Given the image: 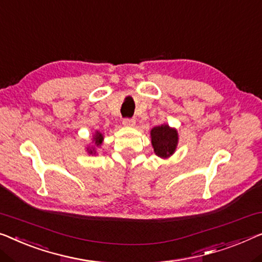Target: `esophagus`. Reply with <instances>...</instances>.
Listing matches in <instances>:
<instances>
[{"label":"esophagus","mask_w":262,"mask_h":262,"mask_svg":"<svg viewBox=\"0 0 262 262\" xmlns=\"http://www.w3.org/2000/svg\"><path fill=\"white\" fill-rule=\"evenodd\" d=\"M122 123H123V126H126V127H134L136 123V120L135 119H124Z\"/></svg>","instance_id":"esophagus-1"}]
</instances>
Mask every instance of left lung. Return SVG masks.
<instances>
[{
  "mask_svg": "<svg viewBox=\"0 0 262 262\" xmlns=\"http://www.w3.org/2000/svg\"><path fill=\"white\" fill-rule=\"evenodd\" d=\"M151 146L154 148V153L161 159H168L177 150L179 143V134L175 128H171L169 124L163 123L161 126H156L150 130Z\"/></svg>",
  "mask_w": 262,
  "mask_h": 262,
  "instance_id": "1",
  "label": "left lung"
}]
</instances>
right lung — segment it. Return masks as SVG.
<instances>
[{"mask_svg":"<svg viewBox=\"0 0 262 262\" xmlns=\"http://www.w3.org/2000/svg\"><path fill=\"white\" fill-rule=\"evenodd\" d=\"M102 142H103V134H102V133H100L99 130H96L95 134L93 135L92 144H91V146L87 147L88 154L95 155L96 154V149L101 146V144H102Z\"/></svg>","mask_w":262,"mask_h":262,"instance_id":"obj_1","label":"right lung"}]
</instances>
